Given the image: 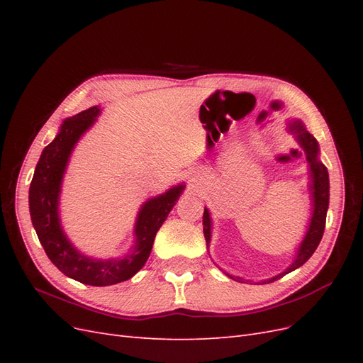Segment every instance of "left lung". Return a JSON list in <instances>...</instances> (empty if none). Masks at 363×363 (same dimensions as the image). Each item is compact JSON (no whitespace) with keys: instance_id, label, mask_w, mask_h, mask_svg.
<instances>
[{"instance_id":"8db88e82","label":"left lung","mask_w":363,"mask_h":363,"mask_svg":"<svg viewBox=\"0 0 363 363\" xmlns=\"http://www.w3.org/2000/svg\"><path fill=\"white\" fill-rule=\"evenodd\" d=\"M291 130L295 133L296 140L301 145V148L306 152V160L307 164H309V172H311V195H312V203H313V211H312V218L309 223V228H307L306 236L303 239L301 245L296 250V256L291 265L284 269L283 272L277 274L276 277L268 279L263 283H271L281 279L283 276H286L288 272L300 268L301 265L311 259V256L315 252L316 247L320 245L321 238L325 228V216H327V208H328V194H330V183H328V172L327 168L321 163L320 160V147H318L316 139L306 130L304 124L300 119H294L289 124ZM203 232L207 247L211 244V236H212V219L211 213H208V208H204V215H203ZM227 274V272H225ZM230 279H233L236 281L245 283L248 280H244L242 277H236V276H230Z\"/></svg>"}]
</instances>
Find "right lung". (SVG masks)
Listing matches in <instances>:
<instances>
[{"instance_id":"add662e5","label":"right lung","mask_w":363,"mask_h":363,"mask_svg":"<svg viewBox=\"0 0 363 363\" xmlns=\"http://www.w3.org/2000/svg\"><path fill=\"white\" fill-rule=\"evenodd\" d=\"M100 112L101 108L94 106L63 121L57 136L42 151L28 191L31 223L47 256L65 276L91 286L125 281L145 265L156 233L184 189V184H177L142 204L135 224V245L124 257L101 260L82 255L63 232L59 199L71 152Z\"/></svg>"}]
</instances>
